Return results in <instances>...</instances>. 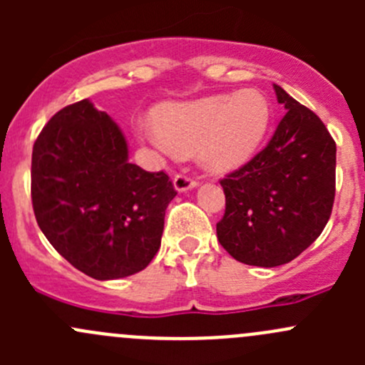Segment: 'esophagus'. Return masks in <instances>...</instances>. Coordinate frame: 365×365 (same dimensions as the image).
Returning <instances> with one entry per match:
<instances>
[{
    "label": "esophagus",
    "instance_id": "34e87169",
    "mask_svg": "<svg viewBox=\"0 0 365 365\" xmlns=\"http://www.w3.org/2000/svg\"><path fill=\"white\" fill-rule=\"evenodd\" d=\"M173 185H175V189L178 190V192H185V190L197 187V180L190 178V176L187 175H176L175 178H173Z\"/></svg>",
    "mask_w": 365,
    "mask_h": 365
}]
</instances>
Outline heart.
Returning <instances> with one entry per match:
<instances>
[{
  "label": "heart",
  "mask_w": 365,
  "mask_h": 365,
  "mask_svg": "<svg viewBox=\"0 0 365 365\" xmlns=\"http://www.w3.org/2000/svg\"><path fill=\"white\" fill-rule=\"evenodd\" d=\"M272 106L267 95L247 88L235 95H213L153 113V128L138 135L165 153H200L212 173H226L247 162L267 135Z\"/></svg>",
  "instance_id": "1"
}]
</instances>
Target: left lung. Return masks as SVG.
Segmentation results:
<instances>
[{
  "label": "left lung",
  "instance_id": "8db88e82",
  "mask_svg": "<svg viewBox=\"0 0 365 365\" xmlns=\"http://www.w3.org/2000/svg\"><path fill=\"white\" fill-rule=\"evenodd\" d=\"M286 114L270 143L220 180L226 212L217 238L237 261L279 267L322 235L336 196V141L311 109L274 84Z\"/></svg>",
  "mask_w": 365,
  "mask_h": 365
}]
</instances>
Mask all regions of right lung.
<instances>
[{"instance_id": "obj_1", "label": "right lung", "mask_w": 365, "mask_h": 365, "mask_svg": "<svg viewBox=\"0 0 365 365\" xmlns=\"http://www.w3.org/2000/svg\"><path fill=\"white\" fill-rule=\"evenodd\" d=\"M175 196L164 171L128 162L123 132L88 98L54 114L33 145L36 222L70 264L98 281L148 267Z\"/></svg>"}]
</instances>
